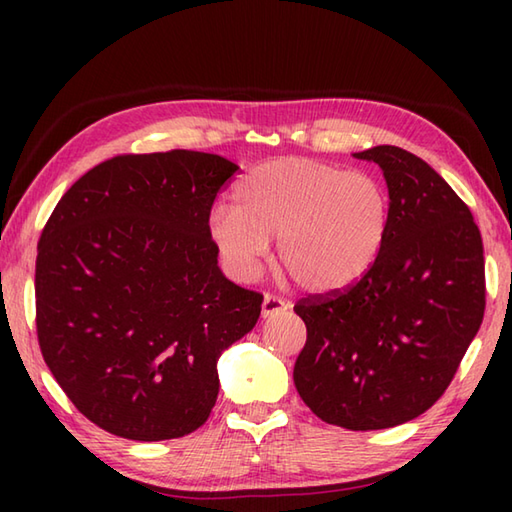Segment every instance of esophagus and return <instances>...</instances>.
I'll return each mask as SVG.
<instances>
[{"mask_svg":"<svg viewBox=\"0 0 512 512\" xmlns=\"http://www.w3.org/2000/svg\"><path fill=\"white\" fill-rule=\"evenodd\" d=\"M288 310V303L277 297V295H270V292H266L264 295V303H262V317L268 319V317H277V314L286 312Z\"/></svg>","mask_w":512,"mask_h":512,"instance_id":"obj_1","label":"esophagus"}]
</instances>
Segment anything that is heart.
<instances>
[{
	"label": "heart",
	"mask_w": 512,
	"mask_h": 512,
	"mask_svg": "<svg viewBox=\"0 0 512 512\" xmlns=\"http://www.w3.org/2000/svg\"><path fill=\"white\" fill-rule=\"evenodd\" d=\"M235 206L209 215V237L237 277H253L277 237V264L310 292L356 284L376 264L391 222L383 184L310 158H279L248 171Z\"/></svg>",
	"instance_id": "1"
}]
</instances>
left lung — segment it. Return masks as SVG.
<instances>
[{
  "instance_id": "1",
  "label": "left lung",
  "mask_w": 512,
  "mask_h": 512,
  "mask_svg": "<svg viewBox=\"0 0 512 512\" xmlns=\"http://www.w3.org/2000/svg\"><path fill=\"white\" fill-rule=\"evenodd\" d=\"M354 156L383 169L389 233L356 284L295 303L308 339L292 376L323 422L374 431L418 418L451 385L484 319V246L422 158L394 145Z\"/></svg>"
}]
</instances>
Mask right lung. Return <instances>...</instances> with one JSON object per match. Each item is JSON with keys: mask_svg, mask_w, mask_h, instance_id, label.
Wrapping results in <instances>:
<instances>
[{"mask_svg": "<svg viewBox=\"0 0 512 512\" xmlns=\"http://www.w3.org/2000/svg\"><path fill=\"white\" fill-rule=\"evenodd\" d=\"M237 165L202 151L123 154L65 191L37 246L41 356L85 418L127 440L189 436L215 407L217 356L264 295L217 266L213 202Z\"/></svg>", "mask_w": 512, "mask_h": 512, "instance_id": "right-lung-1", "label": "right lung"}]
</instances>
